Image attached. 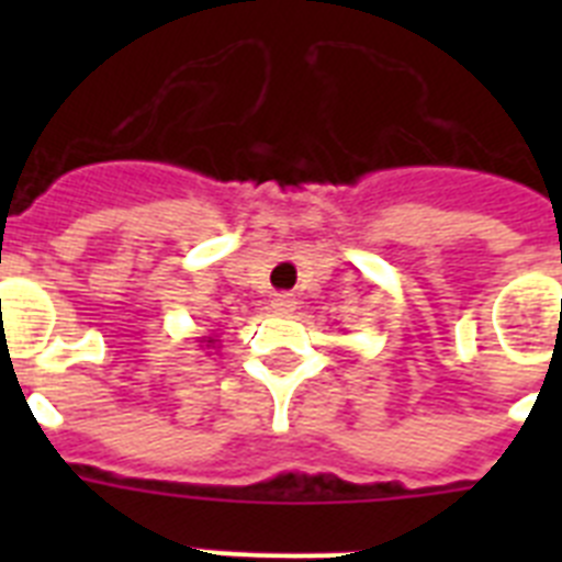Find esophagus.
<instances>
[{
  "instance_id": "obj_1",
  "label": "esophagus",
  "mask_w": 562,
  "mask_h": 562,
  "mask_svg": "<svg viewBox=\"0 0 562 562\" xmlns=\"http://www.w3.org/2000/svg\"><path fill=\"white\" fill-rule=\"evenodd\" d=\"M272 312H278V315H290V312H295L297 301L295 295H290V292H284V295H276L272 297Z\"/></svg>"
}]
</instances>
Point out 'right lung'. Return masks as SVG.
Instances as JSON below:
<instances>
[{
  "label": "right lung",
  "mask_w": 562,
  "mask_h": 562,
  "mask_svg": "<svg viewBox=\"0 0 562 562\" xmlns=\"http://www.w3.org/2000/svg\"><path fill=\"white\" fill-rule=\"evenodd\" d=\"M202 342H213V337H202Z\"/></svg>",
  "instance_id": "obj_1"
}]
</instances>
